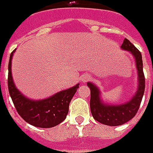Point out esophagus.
<instances>
[{"instance_id":"1","label":"esophagus","mask_w":153,"mask_h":153,"mask_svg":"<svg viewBox=\"0 0 153 153\" xmlns=\"http://www.w3.org/2000/svg\"><path fill=\"white\" fill-rule=\"evenodd\" d=\"M90 79H91V76H90V75H88V74H85V75L82 76V82H88Z\"/></svg>"}]
</instances>
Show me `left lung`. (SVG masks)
I'll return each instance as SVG.
<instances>
[{"instance_id":"8db88e82","label":"left lung","mask_w":153,"mask_h":153,"mask_svg":"<svg viewBox=\"0 0 153 153\" xmlns=\"http://www.w3.org/2000/svg\"><path fill=\"white\" fill-rule=\"evenodd\" d=\"M122 49L130 52L135 59L138 72V89L133 98L125 104L109 105L100 99V92L94 84L88 82L90 88V110L94 118L99 123L108 126H118L132 119L138 111L145 92V76L143 62L140 52L128 40L124 39L121 46Z\"/></svg>"}]
</instances>
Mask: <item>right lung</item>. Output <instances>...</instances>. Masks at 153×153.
<instances>
[{"mask_svg":"<svg viewBox=\"0 0 153 153\" xmlns=\"http://www.w3.org/2000/svg\"><path fill=\"white\" fill-rule=\"evenodd\" d=\"M15 50L10 55L8 64V90L18 113L24 120L38 128H52L65 119L69 111V105L76 94L79 84L57 93L53 96L33 100L26 98L15 87L12 76V58Z\"/></svg>","mask_w":153,"mask_h":153,"instance_id":"1","label":"right lung"}]
</instances>
